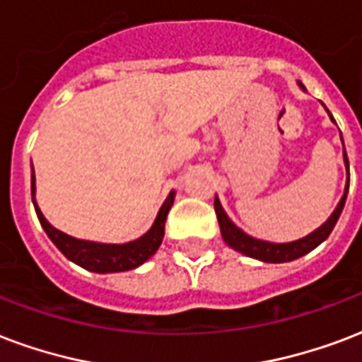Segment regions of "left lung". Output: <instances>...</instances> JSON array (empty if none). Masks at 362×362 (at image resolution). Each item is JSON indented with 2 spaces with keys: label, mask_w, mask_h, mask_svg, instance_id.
Returning a JSON list of instances; mask_svg holds the SVG:
<instances>
[{
  "label": "left lung",
  "mask_w": 362,
  "mask_h": 362,
  "mask_svg": "<svg viewBox=\"0 0 362 362\" xmlns=\"http://www.w3.org/2000/svg\"><path fill=\"white\" fill-rule=\"evenodd\" d=\"M300 87H302V83H300ZM330 119H332V115H330ZM344 159H346V167H347L346 193H344V197H341L340 203H338V206H336V211L332 212V216L328 218L327 222H325V224H322L319 230H315L308 237H303V239H300V241L283 243V245L258 241V239H252V237H248L247 233H243V231L239 230L235 224H231V220L224 212L222 205H220V201L214 199V211H216L218 224H220V231H222L224 241L228 243L231 248H235V250L243 252V255H247V256H250V258H256V260H262V262H272V264H279V262H292V260H296V258H300V256L308 255L310 250H313L315 247H319V245H321V243L325 241L328 235H330V231L334 230L336 222H338V218H340L341 211H344V205H346V197H347V189H349V161H347L346 148H344Z\"/></svg>",
  "instance_id": "1"
}]
</instances>
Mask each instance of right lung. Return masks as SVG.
Segmentation results:
<instances>
[{
    "mask_svg": "<svg viewBox=\"0 0 362 362\" xmlns=\"http://www.w3.org/2000/svg\"><path fill=\"white\" fill-rule=\"evenodd\" d=\"M35 176L32 173V201H34L35 212L40 218L43 230L49 235L60 252L68 258V260L76 262L77 266L85 267L89 272L96 273H114V272H127V269H134L140 264H144L150 256L156 255L165 235V220L169 214L173 201H175V193H169L167 201L163 203L161 211L157 214L156 224L151 226V230L142 235L136 241L125 243V245H104V243H93V241H81L76 237H70L52 228L41 214V211L35 205Z\"/></svg>",
    "mask_w": 362,
    "mask_h": 362,
    "instance_id": "right-lung-1",
    "label": "right lung"
}]
</instances>
